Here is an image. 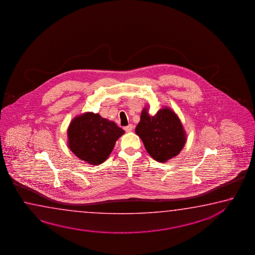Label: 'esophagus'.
Instances as JSON below:
<instances>
[{
	"mask_svg": "<svg viewBox=\"0 0 255 255\" xmlns=\"http://www.w3.org/2000/svg\"><path fill=\"white\" fill-rule=\"evenodd\" d=\"M133 125L132 124H129L128 126H127V127H124V130H125L126 132H131L132 130H133Z\"/></svg>",
	"mask_w": 255,
	"mask_h": 255,
	"instance_id": "obj_1",
	"label": "esophagus"
}]
</instances>
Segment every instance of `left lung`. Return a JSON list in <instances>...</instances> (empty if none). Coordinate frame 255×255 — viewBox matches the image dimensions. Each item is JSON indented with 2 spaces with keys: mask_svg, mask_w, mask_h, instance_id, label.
Returning a JSON list of instances; mask_svg holds the SVG:
<instances>
[{
  "mask_svg": "<svg viewBox=\"0 0 255 255\" xmlns=\"http://www.w3.org/2000/svg\"><path fill=\"white\" fill-rule=\"evenodd\" d=\"M135 133L142 139L147 153L158 162L175 157L185 145L183 126L176 113L168 107L153 116L149 114L148 108H144Z\"/></svg>",
  "mask_w": 255,
  "mask_h": 255,
  "instance_id": "left-lung-1",
  "label": "left lung"
}]
</instances>
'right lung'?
Here are the masks:
<instances>
[{
    "label": "right lung",
    "mask_w": 255,
    "mask_h": 255,
    "mask_svg": "<svg viewBox=\"0 0 255 255\" xmlns=\"http://www.w3.org/2000/svg\"><path fill=\"white\" fill-rule=\"evenodd\" d=\"M125 131L100 114L86 112L75 117L67 129L68 147L93 165L101 164L110 156L116 141Z\"/></svg>",
    "instance_id": "add662e5"
}]
</instances>
